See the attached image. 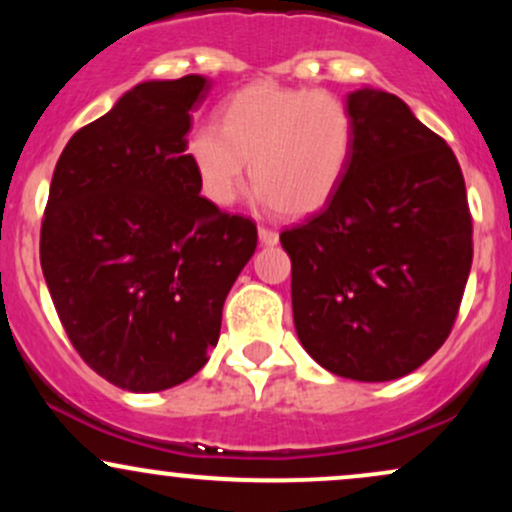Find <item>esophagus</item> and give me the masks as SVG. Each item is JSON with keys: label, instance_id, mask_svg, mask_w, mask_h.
I'll return each mask as SVG.
<instances>
[{"label": "esophagus", "instance_id": "esophagus-1", "mask_svg": "<svg viewBox=\"0 0 512 512\" xmlns=\"http://www.w3.org/2000/svg\"><path fill=\"white\" fill-rule=\"evenodd\" d=\"M257 236H260V243L262 245H276L279 243V233L276 231H272V228H260V231H257Z\"/></svg>", "mask_w": 512, "mask_h": 512}]
</instances>
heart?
<instances>
[{
  "label": "heart",
  "mask_w": 512,
  "mask_h": 512,
  "mask_svg": "<svg viewBox=\"0 0 512 512\" xmlns=\"http://www.w3.org/2000/svg\"><path fill=\"white\" fill-rule=\"evenodd\" d=\"M354 139V113L344 98L255 81L223 103L221 127L202 122L192 129L185 151L211 204L236 202L250 161L257 202L298 219L325 207L339 190Z\"/></svg>",
  "instance_id": "b5f03b06"
}]
</instances>
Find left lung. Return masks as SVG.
Masks as SVG:
<instances>
[{"label": "left lung", "mask_w": 512, "mask_h": 512, "mask_svg": "<svg viewBox=\"0 0 512 512\" xmlns=\"http://www.w3.org/2000/svg\"><path fill=\"white\" fill-rule=\"evenodd\" d=\"M346 103L349 170L281 245L303 349L334 375L385 383L448 339L472 269V216L455 154L402 98L361 86Z\"/></svg>", "instance_id": "left-lung-1"}]
</instances>
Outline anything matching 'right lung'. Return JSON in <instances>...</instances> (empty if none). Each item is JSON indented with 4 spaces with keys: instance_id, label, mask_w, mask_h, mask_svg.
<instances>
[{
    "instance_id": "add662e5",
    "label": "right lung",
    "mask_w": 512,
    "mask_h": 512,
    "mask_svg": "<svg viewBox=\"0 0 512 512\" xmlns=\"http://www.w3.org/2000/svg\"><path fill=\"white\" fill-rule=\"evenodd\" d=\"M202 74L142 81L64 146L40 267L67 337L129 392L185 383L219 342L221 310L257 228L199 195L187 158Z\"/></svg>"
}]
</instances>
